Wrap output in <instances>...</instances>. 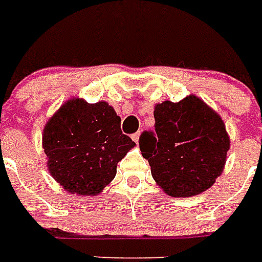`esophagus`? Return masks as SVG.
Instances as JSON below:
<instances>
[{
	"label": "esophagus",
	"instance_id": "esophagus-1",
	"mask_svg": "<svg viewBox=\"0 0 262 262\" xmlns=\"http://www.w3.org/2000/svg\"><path fill=\"white\" fill-rule=\"evenodd\" d=\"M132 140H133L134 142H138V140H140V132L132 134Z\"/></svg>",
	"mask_w": 262,
	"mask_h": 262
}]
</instances>
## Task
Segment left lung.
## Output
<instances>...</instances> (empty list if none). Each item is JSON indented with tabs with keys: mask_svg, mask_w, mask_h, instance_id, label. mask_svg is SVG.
<instances>
[{
	"mask_svg": "<svg viewBox=\"0 0 262 262\" xmlns=\"http://www.w3.org/2000/svg\"><path fill=\"white\" fill-rule=\"evenodd\" d=\"M156 132L145 130L140 149L154 181L170 196H194L222 174L229 149L220 116L196 96L163 101L154 109Z\"/></svg>",
	"mask_w": 262,
	"mask_h": 262,
	"instance_id": "1",
	"label": "left lung"
}]
</instances>
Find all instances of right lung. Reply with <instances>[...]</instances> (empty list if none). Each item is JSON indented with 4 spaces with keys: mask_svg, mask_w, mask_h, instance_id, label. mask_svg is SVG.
<instances>
[{
    "mask_svg": "<svg viewBox=\"0 0 262 262\" xmlns=\"http://www.w3.org/2000/svg\"><path fill=\"white\" fill-rule=\"evenodd\" d=\"M134 142L121 132V118L105 101L68 100L43 130L49 170L70 192L96 195L117 171Z\"/></svg>",
    "mask_w": 262,
    "mask_h": 262,
    "instance_id": "1",
    "label": "right lung"
}]
</instances>
